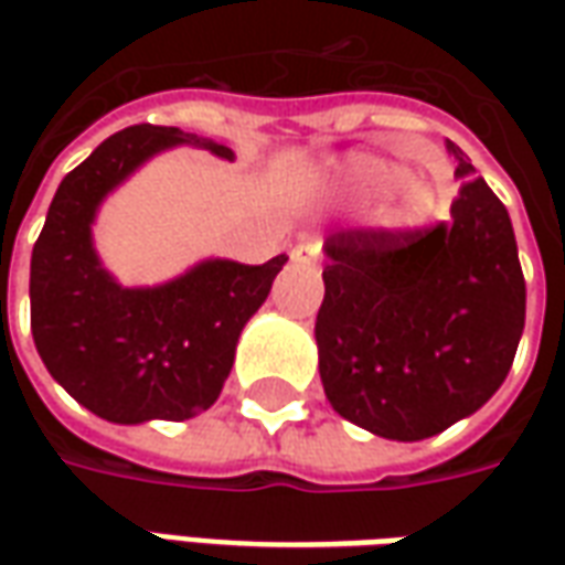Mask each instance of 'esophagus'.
Instances as JSON below:
<instances>
[{
  "instance_id": "1",
  "label": "esophagus",
  "mask_w": 565,
  "mask_h": 565,
  "mask_svg": "<svg viewBox=\"0 0 565 565\" xmlns=\"http://www.w3.org/2000/svg\"><path fill=\"white\" fill-rule=\"evenodd\" d=\"M318 242H302V245H296L294 250H290V259H294V263H311V259H318Z\"/></svg>"
}]
</instances>
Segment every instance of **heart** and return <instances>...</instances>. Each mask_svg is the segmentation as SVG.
<instances>
[{"label": "heart", "instance_id": "1", "mask_svg": "<svg viewBox=\"0 0 565 565\" xmlns=\"http://www.w3.org/2000/svg\"><path fill=\"white\" fill-rule=\"evenodd\" d=\"M408 181V169L399 162L379 160V157H356L354 162H348L344 169V186L351 196L360 199H381L399 190ZM433 209V190L424 181H412L403 188L399 199H396V209L393 217L399 223H420Z\"/></svg>", "mask_w": 565, "mask_h": 565}]
</instances>
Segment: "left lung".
<instances>
[{
    "mask_svg": "<svg viewBox=\"0 0 565 565\" xmlns=\"http://www.w3.org/2000/svg\"><path fill=\"white\" fill-rule=\"evenodd\" d=\"M445 148L462 181L450 221L323 242V393L344 420L393 441L475 415L509 375L526 318L509 211L454 141Z\"/></svg>",
    "mask_w": 565,
    "mask_h": 565,
    "instance_id": "8db88e82",
    "label": "left lung"
}]
</instances>
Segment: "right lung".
<instances>
[{"label":"right lung","mask_w":565,"mask_h":565,"mask_svg":"<svg viewBox=\"0 0 565 565\" xmlns=\"http://www.w3.org/2000/svg\"><path fill=\"white\" fill-rule=\"evenodd\" d=\"M190 145L221 160L233 148L178 127L115 132L63 178L32 247L35 351L63 391L111 424L186 420L214 405L245 323L287 257L263 266L202 259L157 287H124L93 247L105 196L162 150Z\"/></svg>","instance_id":"right-lung-1"}]
</instances>
